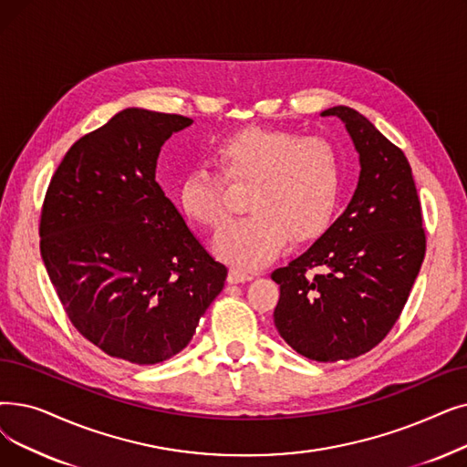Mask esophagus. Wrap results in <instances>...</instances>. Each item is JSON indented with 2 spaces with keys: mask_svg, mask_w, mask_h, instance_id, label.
Listing matches in <instances>:
<instances>
[{
  "mask_svg": "<svg viewBox=\"0 0 467 467\" xmlns=\"http://www.w3.org/2000/svg\"><path fill=\"white\" fill-rule=\"evenodd\" d=\"M254 276L250 275V273H244V271H240V269H231L229 271V276H227V280L231 282V284H240V282H248V280H252Z\"/></svg>",
  "mask_w": 467,
  "mask_h": 467,
  "instance_id": "obj_1",
  "label": "esophagus"
}]
</instances>
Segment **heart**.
Returning a JSON list of instances; mask_svg holds the SVG:
<instances>
[{
    "label": "heart",
    "mask_w": 467,
    "mask_h": 467,
    "mask_svg": "<svg viewBox=\"0 0 467 467\" xmlns=\"http://www.w3.org/2000/svg\"><path fill=\"white\" fill-rule=\"evenodd\" d=\"M223 177L250 183L248 217L231 221L215 240V254L238 267H259L294 242L330 227L343 189V161L327 139L286 130L246 128L223 139L213 152ZM179 206L200 225L215 229L227 217L223 181L204 166L179 185Z\"/></svg>",
    "instance_id": "heart-1"
}]
</instances>
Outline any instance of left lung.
I'll return each mask as SVG.
<instances>
[{
  "mask_svg": "<svg viewBox=\"0 0 467 467\" xmlns=\"http://www.w3.org/2000/svg\"><path fill=\"white\" fill-rule=\"evenodd\" d=\"M322 116L346 124L358 152V185L332 227L273 271L280 284L273 317L294 351L336 362L370 351L389 334L420 273L425 231L404 152L349 107Z\"/></svg>",
  "mask_w": 467,
  "mask_h": 467,
  "instance_id": "1",
  "label": "left lung"
}]
</instances>
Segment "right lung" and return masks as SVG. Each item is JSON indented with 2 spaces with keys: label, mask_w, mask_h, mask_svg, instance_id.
I'll use <instances>...</instances> for the list:
<instances>
[{
  "label": "right lung",
  "mask_w": 467,
  "mask_h": 467,
  "mask_svg": "<svg viewBox=\"0 0 467 467\" xmlns=\"http://www.w3.org/2000/svg\"><path fill=\"white\" fill-rule=\"evenodd\" d=\"M192 124L126 109L78 139L39 219V252L74 328L110 357L156 364L183 351L227 267L156 183L161 145Z\"/></svg>",
  "instance_id": "1"
}]
</instances>
